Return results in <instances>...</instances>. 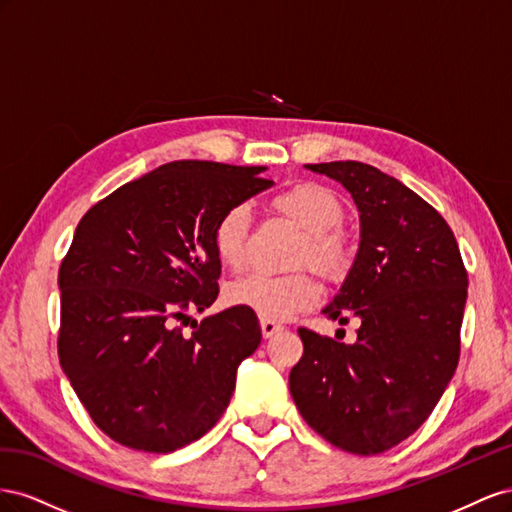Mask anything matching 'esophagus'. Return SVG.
Listing matches in <instances>:
<instances>
[{
	"instance_id": "1",
	"label": "esophagus",
	"mask_w": 512,
	"mask_h": 512,
	"mask_svg": "<svg viewBox=\"0 0 512 512\" xmlns=\"http://www.w3.org/2000/svg\"><path fill=\"white\" fill-rule=\"evenodd\" d=\"M283 326L276 324V321H270V319H261V334H264L266 339H272L276 332H281Z\"/></svg>"
}]
</instances>
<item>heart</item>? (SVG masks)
I'll use <instances>...</instances> for the list:
<instances>
[{
	"mask_svg": "<svg viewBox=\"0 0 512 512\" xmlns=\"http://www.w3.org/2000/svg\"><path fill=\"white\" fill-rule=\"evenodd\" d=\"M272 208L304 231L298 264H311L328 279H341L354 259V246L343 229L345 203L332 188L319 182H300L272 197ZM251 212L242 203L229 206L212 227V246L223 266L238 270L246 259ZM319 283L309 270L270 276L253 272L233 281L227 300L261 319H287L319 300Z\"/></svg>",
	"mask_w": 512,
	"mask_h": 512,
	"instance_id": "obj_1",
	"label": "heart"
}]
</instances>
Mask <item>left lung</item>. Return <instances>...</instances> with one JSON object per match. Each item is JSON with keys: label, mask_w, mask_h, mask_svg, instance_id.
<instances>
[{"label": "left lung", "mask_w": 512, "mask_h": 512, "mask_svg": "<svg viewBox=\"0 0 512 512\" xmlns=\"http://www.w3.org/2000/svg\"><path fill=\"white\" fill-rule=\"evenodd\" d=\"M306 169L341 182L360 210L356 261L324 309L360 328L352 345L298 328L289 390L326 442L379 455L431 416L457 369L467 270L442 214L399 180L358 160Z\"/></svg>", "instance_id": "left-lung-1"}]
</instances>
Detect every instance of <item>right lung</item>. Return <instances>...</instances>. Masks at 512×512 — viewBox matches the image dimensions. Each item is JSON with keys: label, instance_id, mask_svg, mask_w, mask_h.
<instances>
[{"label": "right lung", "instance_id": "right-lung-1", "mask_svg": "<svg viewBox=\"0 0 512 512\" xmlns=\"http://www.w3.org/2000/svg\"><path fill=\"white\" fill-rule=\"evenodd\" d=\"M264 167L175 160L85 212L60 266L57 354L79 401L113 442L173 452L227 410L238 364L261 343L253 311L182 326L218 296L212 227L266 191Z\"/></svg>", "mask_w": 512, "mask_h": 512}]
</instances>
